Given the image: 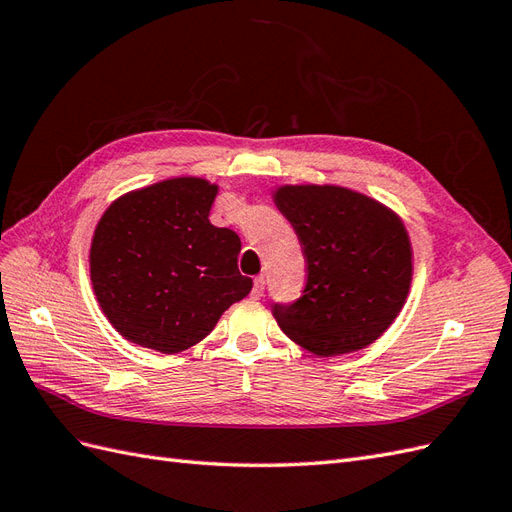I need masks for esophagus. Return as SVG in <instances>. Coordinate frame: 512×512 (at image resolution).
<instances>
[{
  "label": "esophagus",
  "mask_w": 512,
  "mask_h": 512,
  "mask_svg": "<svg viewBox=\"0 0 512 512\" xmlns=\"http://www.w3.org/2000/svg\"><path fill=\"white\" fill-rule=\"evenodd\" d=\"M262 294H265V277L258 275L254 280V288H252V297L254 299H262Z\"/></svg>",
  "instance_id": "esophagus-1"
}]
</instances>
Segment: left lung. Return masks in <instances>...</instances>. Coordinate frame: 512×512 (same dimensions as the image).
Returning a JSON list of instances; mask_svg holds the SVG:
<instances>
[{
  "label": "left lung",
  "instance_id": "left-lung-1",
  "mask_svg": "<svg viewBox=\"0 0 512 512\" xmlns=\"http://www.w3.org/2000/svg\"><path fill=\"white\" fill-rule=\"evenodd\" d=\"M275 205L307 260V282L273 316L294 344L318 356L369 346L391 327L412 280L408 232L376 200L337 185H286Z\"/></svg>",
  "mask_w": 512,
  "mask_h": 512
}]
</instances>
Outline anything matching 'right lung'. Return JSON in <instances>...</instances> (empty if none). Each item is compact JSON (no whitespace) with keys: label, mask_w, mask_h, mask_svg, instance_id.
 <instances>
[{"label":"right lung","mask_w":512,"mask_h":512,"mask_svg":"<svg viewBox=\"0 0 512 512\" xmlns=\"http://www.w3.org/2000/svg\"><path fill=\"white\" fill-rule=\"evenodd\" d=\"M218 185L179 177L123 196L91 241V284L113 327L164 354L205 339L226 309L247 297L241 239L209 222Z\"/></svg>","instance_id":"right-lung-1"}]
</instances>
